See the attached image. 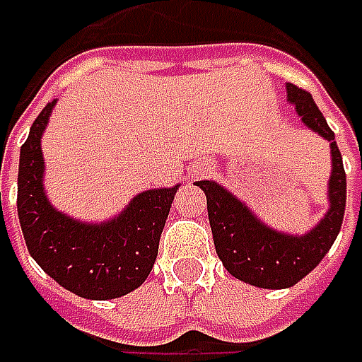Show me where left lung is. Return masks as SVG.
Instances as JSON below:
<instances>
[{
    "label": "left lung",
    "mask_w": 362,
    "mask_h": 362,
    "mask_svg": "<svg viewBox=\"0 0 362 362\" xmlns=\"http://www.w3.org/2000/svg\"><path fill=\"white\" fill-rule=\"evenodd\" d=\"M286 90L288 100L296 105L304 124L325 136L332 148L328 189L330 209L327 217L304 238L284 235L259 223L250 209L223 187L211 181H197V187H202L207 197L209 226L223 268L238 280L270 290L294 286L320 264L341 231L346 205V173L334 132L330 131L310 92L292 82L286 84Z\"/></svg>",
    "instance_id": "obj_1"
}]
</instances>
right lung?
Listing matches in <instances>:
<instances>
[{"label": "right lung", "instance_id": "add662e5", "mask_svg": "<svg viewBox=\"0 0 362 362\" xmlns=\"http://www.w3.org/2000/svg\"><path fill=\"white\" fill-rule=\"evenodd\" d=\"M56 100L44 106L20 151L18 216L28 252L37 266L82 298L110 300L132 292L153 270L177 187L136 195L124 214L84 226L56 211L44 195L40 139Z\"/></svg>", "mask_w": 362, "mask_h": 362}]
</instances>
